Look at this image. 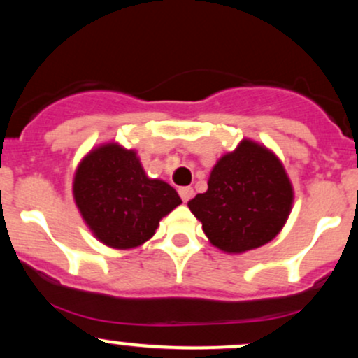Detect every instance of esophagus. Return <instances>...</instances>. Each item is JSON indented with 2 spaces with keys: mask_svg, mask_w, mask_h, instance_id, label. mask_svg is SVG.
<instances>
[{
  "mask_svg": "<svg viewBox=\"0 0 358 358\" xmlns=\"http://www.w3.org/2000/svg\"><path fill=\"white\" fill-rule=\"evenodd\" d=\"M178 193H180V196H182L183 202H188V200L193 196V188L192 187H180Z\"/></svg>",
  "mask_w": 358,
  "mask_h": 358,
  "instance_id": "esophagus-1",
  "label": "esophagus"
}]
</instances>
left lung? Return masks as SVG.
Wrapping results in <instances>:
<instances>
[{
    "instance_id": "1",
    "label": "left lung",
    "mask_w": 358,
    "mask_h": 358,
    "mask_svg": "<svg viewBox=\"0 0 358 358\" xmlns=\"http://www.w3.org/2000/svg\"><path fill=\"white\" fill-rule=\"evenodd\" d=\"M293 187L281 162L244 139L217 162L208 190L188 202L215 248L244 252L278 236L291 212Z\"/></svg>"
}]
</instances>
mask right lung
<instances>
[{"instance_id": "obj_1", "label": "right lung", "mask_w": 358, "mask_h": 358, "mask_svg": "<svg viewBox=\"0 0 358 358\" xmlns=\"http://www.w3.org/2000/svg\"><path fill=\"white\" fill-rule=\"evenodd\" d=\"M73 199L94 236L114 249L141 245L153 237L159 220L182 203L175 188L148 178L134 151L114 143L82 159Z\"/></svg>"}]
</instances>
